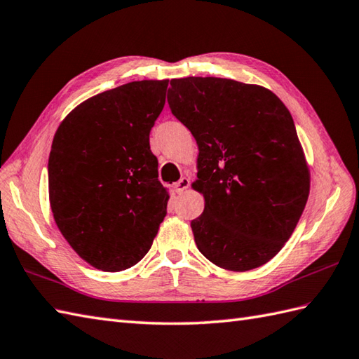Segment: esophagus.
Returning a JSON list of instances; mask_svg holds the SVG:
<instances>
[{
    "label": "esophagus",
    "mask_w": 359,
    "mask_h": 359,
    "mask_svg": "<svg viewBox=\"0 0 359 359\" xmlns=\"http://www.w3.org/2000/svg\"><path fill=\"white\" fill-rule=\"evenodd\" d=\"M189 188V179L187 177H182L179 182L174 183V191H176L177 194H182L183 191H187Z\"/></svg>",
    "instance_id": "esophagus-1"
}]
</instances>
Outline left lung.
Wrapping results in <instances>:
<instances>
[{"label":"left lung","mask_w":359,"mask_h":359,"mask_svg":"<svg viewBox=\"0 0 359 359\" xmlns=\"http://www.w3.org/2000/svg\"><path fill=\"white\" fill-rule=\"evenodd\" d=\"M171 113L198 145L194 188L205 210L191 222L208 260L245 272L268 263L309 197L295 123L272 91L223 78L172 79Z\"/></svg>","instance_id":"1"}]
</instances>
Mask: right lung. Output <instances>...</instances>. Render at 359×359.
<instances>
[{
  "instance_id": "right-lung-1",
  "label": "right lung",
  "mask_w": 359,
  "mask_h": 359,
  "mask_svg": "<svg viewBox=\"0 0 359 359\" xmlns=\"http://www.w3.org/2000/svg\"><path fill=\"white\" fill-rule=\"evenodd\" d=\"M168 81H136L104 91L67 116L48 157V197L64 238L93 268L139 263L166 215L149 131Z\"/></svg>"
}]
</instances>
